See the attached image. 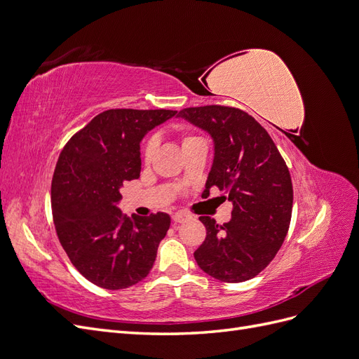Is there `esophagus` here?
Instances as JSON below:
<instances>
[{
    "label": "esophagus",
    "instance_id": "obj_1",
    "mask_svg": "<svg viewBox=\"0 0 359 359\" xmlns=\"http://www.w3.org/2000/svg\"><path fill=\"white\" fill-rule=\"evenodd\" d=\"M190 219H191V215H189L186 212H175L172 215V220L175 223H184V222H187Z\"/></svg>",
    "mask_w": 359,
    "mask_h": 359
}]
</instances>
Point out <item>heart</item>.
I'll return each instance as SVG.
<instances>
[{"instance_id":"1","label":"heart","mask_w":359,"mask_h":359,"mask_svg":"<svg viewBox=\"0 0 359 359\" xmlns=\"http://www.w3.org/2000/svg\"><path fill=\"white\" fill-rule=\"evenodd\" d=\"M196 139H199V137L184 135L182 139H181V145H186V144L191 142V140H196ZM154 153H156V142H154V140H148L145 148H144V160L148 163L151 158H153Z\"/></svg>"}]
</instances>
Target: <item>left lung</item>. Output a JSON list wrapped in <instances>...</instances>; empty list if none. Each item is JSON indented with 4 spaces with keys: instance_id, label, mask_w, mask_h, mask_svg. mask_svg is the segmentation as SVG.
Segmentation results:
<instances>
[{
    "instance_id": "8db88e82",
    "label": "left lung",
    "mask_w": 359,
    "mask_h": 359,
    "mask_svg": "<svg viewBox=\"0 0 359 359\" xmlns=\"http://www.w3.org/2000/svg\"><path fill=\"white\" fill-rule=\"evenodd\" d=\"M178 116L212 137L214 160L202 198L212 187L233 205L224 224L208 215L199 220L206 238L194 252L208 276L241 283L256 277L283 244L292 215L293 189L286 163L266 130L236 107H187Z\"/></svg>"
}]
</instances>
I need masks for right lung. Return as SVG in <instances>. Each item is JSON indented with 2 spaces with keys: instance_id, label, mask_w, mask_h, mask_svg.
<instances>
[{
  "instance_id": "obj_1",
  "label": "right lung",
  "mask_w": 359,
  "mask_h": 359,
  "mask_svg": "<svg viewBox=\"0 0 359 359\" xmlns=\"http://www.w3.org/2000/svg\"><path fill=\"white\" fill-rule=\"evenodd\" d=\"M177 111L109 109L94 116L61 151L50 202L58 240L70 262L95 286L118 290L154 265L170 217L121 214L124 182L140 175V140Z\"/></svg>"
}]
</instances>
